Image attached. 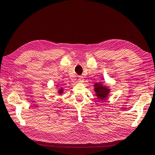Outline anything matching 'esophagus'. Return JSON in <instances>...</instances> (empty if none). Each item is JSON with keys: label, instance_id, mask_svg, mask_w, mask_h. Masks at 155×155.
<instances>
[{"label": "esophagus", "instance_id": "1", "mask_svg": "<svg viewBox=\"0 0 155 155\" xmlns=\"http://www.w3.org/2000/svg\"><path fill=\"white\" fill-rule=\"evenodd\" d=\"M78 81H79V82H84V78H83V77H82V76H79L78 77Z\"/></svg>", "mask_w": 155, "mask_h": 155}]
</instances>
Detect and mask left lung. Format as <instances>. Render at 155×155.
<instances>
[{"label":"left lung","mask_w":155,"mask_h":155,"mask_svg":"<svg viewBox=\"0 0 155 155\" xmlns=\"http://www.w3.org/2000/svg\"><path fill=\"white\" fill-rule=\"evenodd\" d=\"M95 95L100 100H105L108 98L111 89L108 86L104 84L102 82H96L94 85Z\"/></svg>","instance_id":"left-lung-1"}]
</instances>
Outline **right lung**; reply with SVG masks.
<instances>
[{
	"mask_svg": "<svg viewBox=\"0 0 155 155\" xmlns=\"http://www.w3.org/2000/svg\"><path fill=\"white\" fill-rule=\"evenodd\" d=\"M57 88V92L58 93V94L59 95H62L63 94V92H64V88H63V87H61V88H59L58 86H56V88Z\"/></svg>",
	"mask_w": 155,
	"mask_h": 155,
	"instance_id": "right-lung-1",
	"label": "right lung"
}]
</instances>
